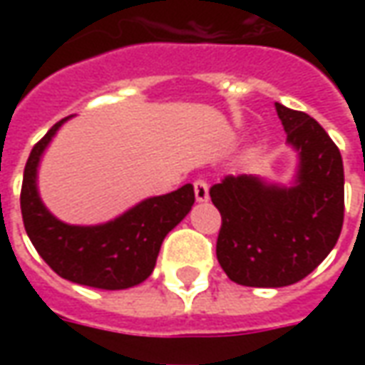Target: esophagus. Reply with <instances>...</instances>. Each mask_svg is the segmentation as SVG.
Here are the masks:
<instances>
[{
	"instance_id": "esophagus-1",
	"label": "esophagus",
	"mask_w": 365,
	"mask_h": 365,
	"mask_svg": "<svg viewBox=\"0 0 365 365\" xmlns=\"http://www.w3.org/2000/svg\"><path fill=\"white\" fill-rule=\"evenodd\" d=\"M193 191H195L197 201H207L209 199V185H207L205 180H195L193 182Z\"/></svg>"
}]
</instances>
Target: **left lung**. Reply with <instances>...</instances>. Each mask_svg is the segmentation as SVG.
I'll return each mask as SVG.
<instances>
[{"label":"left lung","mask_w":365,"mask_h":365,"mask_svg":"<svg viewBox=\"0 0 365 365\" xmlns=\"http://www.w3.org/2000/svg\"><path fill=\"white\" fill-rule=\"evenodd\" d=\"M299 154L295 183L275 185L248 174L209 190L221 213L217 260L230 282L285 287L301 282L336 245L344 222V166L327 130L303 111L275 103Z\"/></svg>","instance_id":"left-lung-1"}]
</instances>
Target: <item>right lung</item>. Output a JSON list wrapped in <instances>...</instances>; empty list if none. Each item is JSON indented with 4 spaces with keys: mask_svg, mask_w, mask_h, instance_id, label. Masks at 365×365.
<instances>
[{
    "mask_svg": "<svg viewBox=\"0 0 365 365\" xmlns=\"http://www.w3.org/2000/svg\"><path fill=\"white\" fill-rule=\"evenodd\" d=\"M68 119L58 120L33 146L27 160L21 187L25 230L41 258L68 282L111 291L138 285L152 274L168 232L191 211L193 185L185 183L172 193L144 199L127 213L96 227L58 221L41 201L36 170L44 148Z\"/></svg>",
    "mask_w": 365,
    "mask_h": 365,
    "instance_id": "right-lung-1",
    "label": "right lung"
}]
</instances>
